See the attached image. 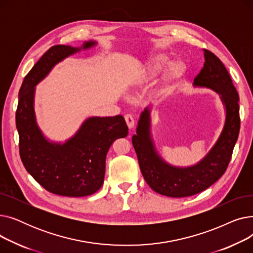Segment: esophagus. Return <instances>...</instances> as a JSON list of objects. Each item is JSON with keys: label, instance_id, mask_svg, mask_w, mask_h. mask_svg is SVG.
Instances as JSON below:
<instances>
[{"label": "esophagus", "instance_id": "esophagus-1", "mask_svg": "<svg viewBox=\"0 0 253 253\" xmlns=\"http://www.w3.org/2000/svg\"><path fill=\"white\" fill-rule=\"evenodd\" d=\"M124 118H125V121L127 123V126L129 128H133L134 127V119H133V117H132L129 114H127V115H125Z\"/></svg>", "mask_w": 253, "mask_h": 253}]
</instances>
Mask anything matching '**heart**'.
Segmentation results:
<instances>
[{"label":"heart","instance_id":"1","mask_svg":"<svg viewBox=\"0 0 253 253\" xmlns=\"http://www.w3.org/2000/svg\"><path fill=\"white\" fill-rule=\"evenodd\" d=\"M167 60H168V57L166 55H164V54L160 55V56L157 58V60L155 62V68L156 69L161 68L162 65H164L167 62ZM181 66H182V64H181L180 61H174V62L171 63L170 69L173 70V71H178L179 69H181Z\"/></svg>","mask_w":253,"mask_h":253}]
</instances>
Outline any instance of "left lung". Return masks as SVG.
Returning <instances> with one entry per match:
<instances>
[{
    "mask_svg": "<svg viewBox=\"0 0 253 253\" xmlns=\"http://www.w3.org/2000/svg\"><path fill=\"white\" fill-rule=\"evenodd\" d=\"M203 51L205 62L194 79V86L216 91L225 108L224 126L213 148L194 166L180 168L169 165L158 155L151 138L149 108L141 113L136 134L132 136L144 180L152 190L167 197L193 196L217 181L228 168L240 131L239 95L231 76L214 53L207 49Z\"/></svg>",
    "mask_w": 253,
    "mask_h": 253,
    "instance_id": "8db88e82",
    "label": "left lung"
}]
</instances>
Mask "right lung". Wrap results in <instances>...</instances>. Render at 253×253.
Masks as SVG:
<instances>
[{"label":"right lung","instance_id":"1","mask_svg":"<svg viewBox=\"0 0 253 253\" xmlns=\"http://www.w3.org/2000/svg\"><path fill=\"white\" fill-rule=\"evenodd\" d=\"M95 44L85 42L82 48L88 49ZM80 50L56 45L46 51L25 76L16 110L23 166L45 190L65 197H84L97 192L103 183L110 147L116 139L128 134L121 115L88 118L77 133L62 144L48 141L39 129L34 110L35 86L57 62Z\"/></svg>","mask_w":253,"mask_h":253}]
</instances>
